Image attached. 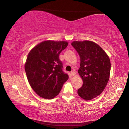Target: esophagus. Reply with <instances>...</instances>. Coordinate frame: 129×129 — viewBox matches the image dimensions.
<instances>
[{
  "label": "esophagus",
  "mask_w": 129,
  "mask_h": 129,
  "mask_svg": "<svg viewBox=\"0 0 129 129\" xmlns=\"http://www.w3.org/2000/svg\"><path fill=\"white\" fill-rule=\"evenodd\" d=\"M71 75L72 76H75V75H76V72L74 71H72L71 72Z\"/></svg>",
  "instance_id": "34e87169"
}]
</instances>
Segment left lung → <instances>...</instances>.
<instances>
[{
  "label": "left lung",
  "instance_id": "1",
  "mask_svg": "<svg viewBox=\"0 0 129 129\" xmlns=\"http://www.w3.org/2000/svg\"><path fill=\"white\" fill-rule=\"evenodd\" d=\"M80 57L78 73L83 81L77 91L80 97L91 100L101 94L109 80L111 64L109 56L93 41H75L71 44Z\"/></svg>",
  "mask_w": 129,
  "mask_h": 129
}]
</instances>
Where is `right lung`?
I'll return each instance as SVG.
<instances>
[{
  "instance_id": "right-lung-1",
  "label": "right lung",
  "mask_w": 129,
  "mask_h": 129,
  "mask_svg": "<svg viewBox=\"0 0 129 129\" xmlns=\"http://www.w3.org/2000/svg\"><path fill=\"white\" fill-rule=\"evenodd\" d=\"M68 42L46 40L30 50L24 68L30 86L37 94L52 99L59 94L68 75L63 72L59 54Z\"/></svg>"
}]
</instances>
